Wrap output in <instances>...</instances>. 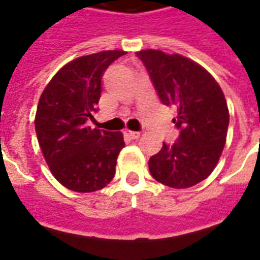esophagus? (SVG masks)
<instances>
[{
    "instance_id": "34e87169",
    "label": "esophagus",
    "mask_w": 260,
    "mask_h": 260,
    "mask_svg": "<svg viewBox=\"0 0 260 260\" xmlns=\"http://www.w3.org/2000/svg\"><path fill=\"white\" fill-rule=\"evenodd\" d=\"M124 136L130 138V140H137V138H140V136H141V133L132 132V130H126V132H124Z\"/></svg>"
}]
</instances>
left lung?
Masks as SVG:
<instances>
[{
  "instance_id": "8db88e82",
  "label": "left lung",
  "mask_w": 260,
  "mask_h": 260,
  "mask_svg": "<svg viewBox=\"0 0 260 260\" xmlns=\"http://www.w3.org/2000/svg\"><path fill=\"white\" fill-rule=\"evenodd\" d=\"M160 101L174 105L179 136L149 159L152 177L170 188L202 182L220 157L226 142L229 111L218 82L202 66L181 54L146 49L137 52Z\"/></svg>"
}]
</instances>
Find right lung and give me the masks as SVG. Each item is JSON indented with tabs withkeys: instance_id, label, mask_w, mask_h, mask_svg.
Instances as JSON below:
<instances>
[{
	"instance_id": "add662e5",
	"label": "right lung",
	"mask_w": 260,
	"mask_h": 260,
	"mask_svg": "<svg viewBox=\"0 0 260 260\" xmlns=\"http://www.w3.org/2000/svg\"><path fill=\"white\" fill-rule=\"evenodd\" d=\"M123 50L82 56L66 64L41 94L35 133L54 178L70 190L95 192L115 175L122 133L90 128L99 111L101 79Z\"/></svg>"
}]
</instances>
